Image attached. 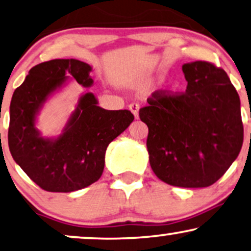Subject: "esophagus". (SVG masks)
Listing matches in <instances>:
<instances>
[{
    "instance_id": "obj_1",
    "label": "esophagus",
    "mask_w": 251,
    "mask_h": 251,
    "mask_svg": "<svg viewBox=\"0 0 251 251\" xmlns=\"http://www.w3.org/2000/svg\"><path fill=\"white\" fill-rule=\"evenodd\" d=\"M129 109L131 110V113L133 114V116H135V119H138L139 118V115H138L139 105H137V103H130Z\"/></svg>"
}]
</instances>
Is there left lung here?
<instances>
[{"instance_id":"1","label":"left lung","mask_w":251,"mask_h":251,"mask_svg":"<svg viewBox=\"0 0 251 251\" xmlns=\"http://www.w3.org/2000/svg\"><path fill=\"white\" fill-rule=\"evenodd\" d=\"M184 93L155 91L139 110L148 126L150 165L167 184L204 188L226 173L243 143L240 98L226 71L196 61L182 66Z\"/></svg>"}]
</instances>
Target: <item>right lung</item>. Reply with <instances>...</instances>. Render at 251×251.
Instances as JSON below:
<instances>
[{"label":"right lung","mask_w":251,"mask_h":251,"mask_svg":"<svg viewBox=\"0 0 251 251\" xmlns=\"http://www.w3.org/2000/svg\"><path fill=\"white\" fill-rule=\"evenodd\" d=\"M92 67L79 60H51L28 71L12 94L8 143L19 167L41 189L71 193L89 187L101 176L107 146L133 121L130 110L98 106L92 92L83 93L62 132L44 137L37 119L47 100L76 79L93 85Z\"/></svg>","instance_id":"obj_1"}]
</instances>
